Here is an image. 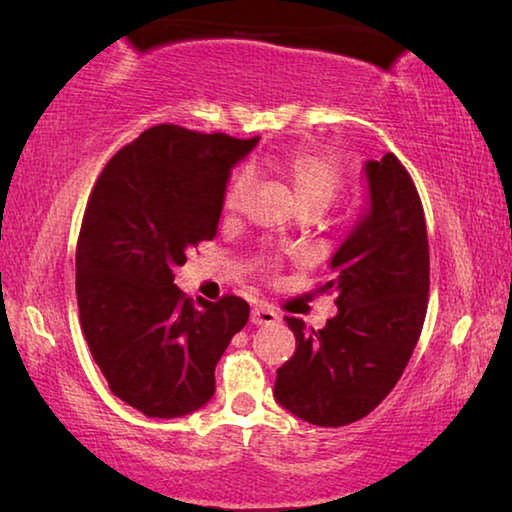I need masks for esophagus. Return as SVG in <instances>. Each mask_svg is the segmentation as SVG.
Wrapping results in <instances>:
<instances>
[{"instance_id": "34e87169", "label": "esophagus", "mask_w": 512, "mask_h": 512, "mask_svg": "<svg viewBox=\"0 0 512 512\" xmlns=\"http://www.w3.org/2000/svg\"><path fill=\"white\" fill-rule=\"evenodd\" d=\"M280 320V316L275 314V311L271 307L266 305H257L253 307V311H250V323L253 325H273Z\"/></svg>"}]
</instances>
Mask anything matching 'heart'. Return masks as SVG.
Returning a JSON list of instances; mask_svg holds the SVG:
<instances>
[{
  "instance_id": "1",
  "label": "heart",
  "mask_w": 512,
  "mask_h": 512,
  "mask_svg": "<svg viewBox=\"0 0 512 512\" xmlns=\"http://www.w3.org/2000/svg\"><path fill=\"white\" fill-rule=\"evenodd\" d=\"M273 164L289 178L302 207L323 210L334 201L343 187V164L339 158L325 151H287ZM253 187V171L239 169L232 176L223 196L225 214H237Z\"/></svg>"
}]
</instances>
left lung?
<instances>
[{
  "label": "left lung",
  "mask_w": 512,
  "mask_h": 512,
  "mask_svg": "<svg viewBox=\"0 0 512 512\" xmlns=\"http://www.w3.org/2000/svg\"><path fill=\"white\" fill-rule=\"evenodd\" d=\"M370 205L329 262L320 291L339 314L323 329L287 318L296 352L277 368L275 400L318 427L357 422L393 391L420 339L429 241L409 171L386 153L363 164Z\"/></svg>",
  "instance_id": "left-lung-1"
}]
</instances>
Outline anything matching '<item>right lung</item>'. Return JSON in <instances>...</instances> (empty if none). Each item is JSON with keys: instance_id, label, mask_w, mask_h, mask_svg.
Returning <instances> with one entry per match:
<instances>
[{"instance_id": "add662e5", "label": "right lung", "mask_w": 512, "mask_h": 512, "mask_svg": "<svg viewBox=\"0 0 512 512\" xmlns=\"http://www.w3.org/2000/svg\"><path fill=\"white\" fill-rule=\"evenodd\" d=\"M253 140L160 124L112 155L85 207L76 300L108 388L149 418H180L214 395V368L250 307L196 302L173 284L187 250L219 228L230 169Z\"/></svg>"}]
</instances>
